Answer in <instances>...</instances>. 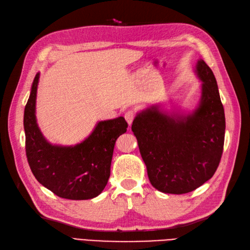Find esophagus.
Instances as JSON below:
<instances>
[{
	"label": "esophagus",
	"mask_w": 250,
	"mask_h": 250,
	"mask_svg": "<svg viewBox=\"0 0 250 250\" xmlns=\"http://www.w3.org/2000/svg\"><path fill=\"white\" fill-rule=\"evenodd\" d=\"M134 117H135V113L132 110H129V111H127L125 113V120L127 121V123L129 124V125L132 124L133 120H134Z\"/></svg>",
	"instance_id": "obj_1"
}]
</instances>
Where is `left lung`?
Listing matches in <instances>:
<instances>
[{
	"instance_id": "1",
	"label": "left lung",
	"mask_w": 250,
	"mask_h": 250,
	"mask_svg": "<svg viewBox=\"0 0 250 250\" xmlns=\"http://www.w3.org/2000/svg\"><path fill=\"white\" fill-rule=\"evenodd\" d=\"M195 73L202 83L193 111L167 112L152 105L137 113L131 126L151 185L166 194L196 190L213 177L222 156L225 116L217 81L202 59Z\"/></svg>"
}]
</instances>
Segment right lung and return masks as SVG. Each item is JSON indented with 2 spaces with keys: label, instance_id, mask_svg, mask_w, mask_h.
Masks as SVG:
<instances>
[{
  "label": "right lung",
  "instance_id": "obj_1",
  "mask_svg": "<svg viewBox=\"0 0 250 250\" xmlns=\"http://www.w3.org/2000/svg\"><path fill=\"white\" fill-rule=\"evenodd\" d=\"M40 73L36 74L24 112L27 160L40 184L58 197L86 200L104 190L117 139L126 132L123 117L100 121L88 137L74 146L53 145L36 122L35 105Z\"/></svg>",
  "mask_w": 250,
  "mask_h": 250
}]
</instances>
